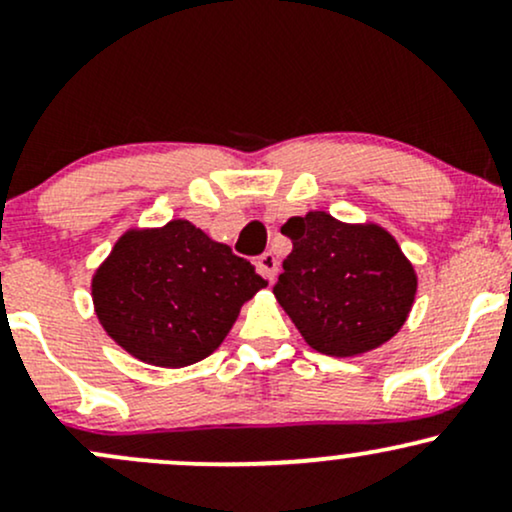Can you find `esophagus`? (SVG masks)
I'll return each mask as SVG.
<instances>
[{"instance_id": "1", "label": "esophagus", "mask_w": 512, "mask_h": 512, "mask_svg": "<svg viewBox=\"0 0 512 512\" xmlns=\"http://www.w3.org/2000/svg\"><path fill=\"white\" fill-rule=\"evenodd\" d=\"M260 267H262V274L267 276L269 281H272L274 274H276V269H279V260H276L274 252H264V255L260 257Z\"/></svg>"}]
</instances>
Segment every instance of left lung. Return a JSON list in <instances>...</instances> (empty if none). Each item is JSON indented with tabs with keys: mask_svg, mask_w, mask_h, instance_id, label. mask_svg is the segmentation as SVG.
Wrapping results in <instances>:
<instances>
[{
	"mask_svg": "<svg viewBox=\"0 0 512 512\" xmlns=\"http://www.w3.org/2000/svg\"><path fill=\"white\" fill-rule=\"evenodd\" d=\"M293 250L274 296L303 339L327 356H358L407 322L416 272L378 223H342L308 211L281 226Z\"/></svg>",
	"mask_w": 512,
	"mask_h": 512,
	"instance_id": "8db88e82",
	"label": "left lung"
}]
</instances>
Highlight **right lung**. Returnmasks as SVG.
Wrapping results in <instances>:
<instances>
[{
  "instance_id": "add662e5",
  "label": "right lung",
  "mask_w": 512,
  "mask_h": 512,
  "mask_svg": "<svg viewBox=\"0 0 512 512\" xmlns=\"http://www.w3.org/2000/svg\"><path fill=\"white\" fill-rule=\"evenodd\" d=\"M267 281L228 245L173 219L129 228L91 281L93 308L127 354L182 368L219 349L233 322Z\"/></svg>"
}]
</instances>
